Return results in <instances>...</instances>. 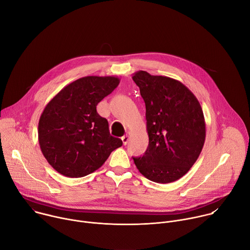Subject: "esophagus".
Returning <instances> with one entry per match:
<instances>
[{"mask_svg":"<svg viewBox=\"0 0 250 250\" xmlns=\"http://www.w3.org/2000/svg\"><path fill=\"white\" fill-rule=\"evenodd\" d=\"M128 139H129V134H125L123 137H122V140H123V144L124 146H126L127 142H128Z\"/></svg>","mask_w":250,"mask_h":250,"instance_id":"1","label":"esophagus"}]
</instances>
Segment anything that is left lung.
<instances>
[{
	"mask_svg": "<svg viewBox=\"0 0 250 250\" xmlns=\"http://www.w3.org/2000/svg\"><path fill=\"white\" fill-rule=\"evenodd\" d=\"M132 79L146 103L148 147L132 157L148 180L166 184L183 177L197 161L206 138L202 106L180 81L137 71Z\"/></svg>",
	"mask_w": 250,
	"mask_h": 250,
	"instance_id": "obj_1",
	"label": "left lung"
}]
</instances>
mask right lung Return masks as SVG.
Masks as SVG:
<instances>
[{
  "label": "right lung",
  "instance_id": "right-lung-1",
  "mask_svg": "<svg viewBox=\"0 0 250 250\" xmlns=\"http://www.w3.org/2000/svg\"><path fill=\"white\" fill-rule=\"evenodd\" d=\"M120 84L115 76H87L64 87L44 108L39 142L58 173L80 178L99 169L123 141L111 135L97 104Z\"/></svg>",
  "mask_w": 250,
  "mask_h": 250
}]
</instances>
